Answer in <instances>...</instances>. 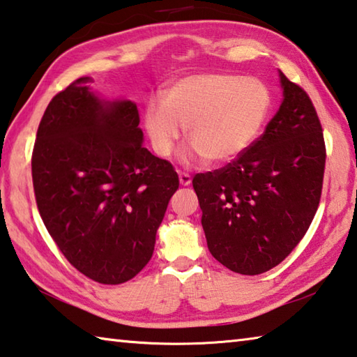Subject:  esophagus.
Returning a JSON list of instances; mask_svg holds the SVG:
<instances>
[{
	"instance_id": "esophagus-1",
	"label": "esophagus",
	"mask_w": 357,
	"mask_h": 357,
	"mask_svg": "<svg viewBox=\"0 0 357 357\" xmlns=\"http://www.w3.org/2000/svg\"><path fill=\"white\" fill-rule=\"evenodd\" d=\"M178 174H179V183H181V185H189V184L192 183V176H190L189 173L179 172Z\"/></svg>"
}]
</instances>
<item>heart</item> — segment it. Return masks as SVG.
Masks as SVG:
<instances>
[{
    "mask_svg": "<svg viewBox=\"0 0 357 357\" xmlns=\"http://www.w3.org/2000/svg\"><path fill=\"white\" fill-rule=\"evenodd\" d=\"M271 105L264 83L233 74H192L173 82L164 99L144 108V128L160 157H168L189 128L185 162H228L255 142Z\"/></svg>",
    "mask_w": 357,
    "mask_h": 357,
    "instance_id": "obj_1",
    "label": "heart"
}]
</instances>
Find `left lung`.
<instances>
[{"mask_svg":"<svg viewBox=\"0 0 357 357\" xmlns=\"http://www.w3.org/2000/svg\"><path fill=\"white\" fill-rule=\"evenodd\" d=\"M283 102L261 135L219 170L192 184L208 249L238 274L257 275L285 259L321 198L326 146L315 107L280 72Z\"/></svg>","mask_w":357,"mask_h":357,"instance_id":"left-lung-1","label":"left lung"}]
</instances>
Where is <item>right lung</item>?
Returning a JSON list of instances; mask_svg holds the SVG:
<instances>
[{"instance_id":"obj_1","label":"right lung","mask_w":357,"mask_h":357,"mask_svg":"<svg viewBox=\"0 0 357 357\" xmlns=\"http://www.w3.org/2000/svg\"><path fill=\"white\" fill-rule=\"evenodd\" d=\"M82 77L40 119L31 157L36 203L68 261L89 279L119 285L153 257L155 233L179 187L168 160L143 146L130 100H100Z\"/></svg>"}]
</instances>
